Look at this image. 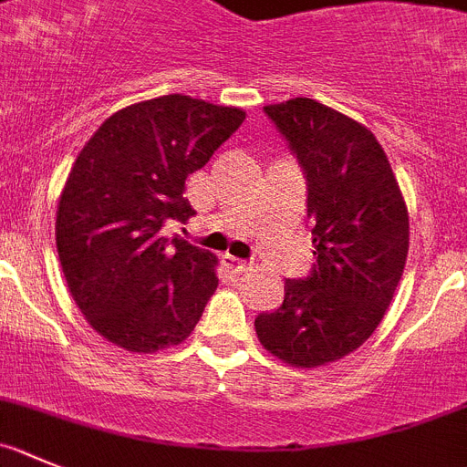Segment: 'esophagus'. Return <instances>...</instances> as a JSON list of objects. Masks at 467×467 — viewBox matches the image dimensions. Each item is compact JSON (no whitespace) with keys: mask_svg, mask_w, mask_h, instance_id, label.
<instances>
[{"mask_svg":"<svg viewBox=\"0 0 467 467\" xmlns=\"http://www.w3.org/2000/svg\"><path fill=\"white\" fill-rule=\"evenodd\" d=\"M221 260H223V265H225V267H228L230 272H244V270H246V267H249V263H246V260H242V258H237V255L225 254Z\"/></svg>","mask_w":467,"mask_h":467,"instance_id":"1","label":"esophagus"}]
</instances>
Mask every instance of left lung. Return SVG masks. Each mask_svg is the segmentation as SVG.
Listing matches in <instances>:
<instances>
[{"label":"left lung","mask_w":467,"mask_h":467,"mask_svg":"<svg viewBox=\"0 0 467 467\" xmlns=\"http://www.w3.org/2000/svg\"><path fill=\"white\" fill-rule=\"evenodd\" d=\"M306 176L317 265L288 279L284 305L255 335L291 368H321L360 347L393 300L410 251V216L377 137L309 98L265 107Z\"/></svg>","instance_id":"obj_1"}]
</instances>
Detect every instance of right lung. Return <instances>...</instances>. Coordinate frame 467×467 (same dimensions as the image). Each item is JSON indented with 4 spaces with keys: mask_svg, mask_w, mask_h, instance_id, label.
Masks as SVG:
<instances>
[{
    "mask_svg": "<svg viewBox=\"0 0 467 467\" xmlns=\"http://www.w3.org/2000/svg\"><path fill=\"white\" fill-rule=\"evenodd\" d=\"M246 119L188 95L130 104L92 134L62 188L56 244L92 330L132 354L179 347L218 285V258L162 223L195 216L183 191Z\"/></svg>",
    "mask_w": 467,
    "mask_h": 467,
    "instance_id": "obj_1",
    "label": "right lung"
}]
</instances>
